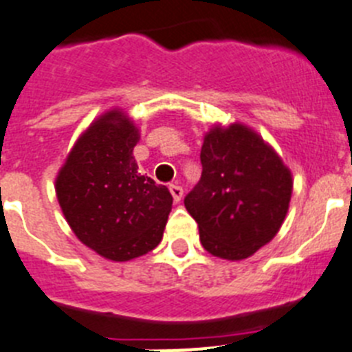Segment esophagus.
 <instances>
[{
	"instance_id": "esophagus-1",
	"label": "esophagus",
	"mask_w": 352,
	"mask_h": 352,
	"mask_svg": "<svg viewBox=\"0 0 352 352\" xmlns=\"http://www.w3.org/2000/svg\"><path fill=\"white\" fill-rule=\"evenodd\" d=\"M169 190L170 194H173V199H174V203H179L183 197V188L179 185H169Z\"/></svg>"
}]
</instances>
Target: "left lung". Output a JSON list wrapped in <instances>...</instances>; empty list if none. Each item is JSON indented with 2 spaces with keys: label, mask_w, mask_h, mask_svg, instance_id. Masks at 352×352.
I'll list each match as a JSON object with an SVG mask.
<instances>
[{
  "label": "left lung",
  "mask_w": 352,
  "mask_h": 352,
  "mask_svg": "<svg viewBox=\"0 0 352 352\" xmlns=\"http://www.w3.org/2000/svg\"><path fill=\"white\" fill-rule=\"evenodd\" d=\"M203 174L185 197L204 250L241 261L272 241L292 194L291 170L248 126H213L201 148Z\"/></svg>",
  "instance_id": "left-lung-1"
}]
</instances>
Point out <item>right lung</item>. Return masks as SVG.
I'll return each instance as SVG.
<instances>
[{
    "label": "right lung",
    "instance_id": "right-lung-1",
    "mask_svg": "<svg viewBox=\"0 0 352 352\" xmlns=\"http://www.w3.org/2000/svg\"><path fill=\"white\" fill-rule=\"evenodd\" d=\"M139 130L114 109L77 139L56 178V195L72 231L111 261L135 259L162 241L173 195L138 173Z\"/></svg>",
    "mask_w": 352,
    "mask_h": 352
}]
</instances>
